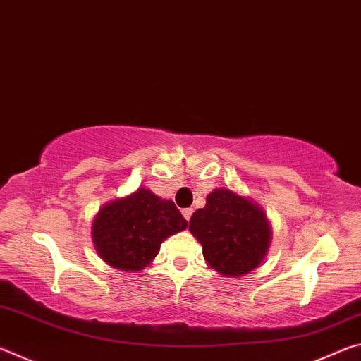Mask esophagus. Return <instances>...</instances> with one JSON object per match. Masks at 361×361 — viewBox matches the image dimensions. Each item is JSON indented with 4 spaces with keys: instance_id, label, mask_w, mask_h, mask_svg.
I'll return each mask as SVG.
<instances>
[{
    "instance_id": "1",
    "label": "esophagus",
    "mask_w": 361,
    "mask_h": 361,
    "mask_svg": "<svg viewBox=\"0 0 361 361\" xmlns=\"http://www.w3.org/2000/svg\"><path fill=\"white\" fill-rule=\"evenodd\" d=\"M183 216L186 218V221H189V219H191V216H192V209H185V210H183Z\"/></svg>"
}]
</instances>
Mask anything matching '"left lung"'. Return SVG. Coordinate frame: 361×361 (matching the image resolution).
<instances>
[{
	"label": "left lung",
	"mask_w": 361,
	"mask_h": 361,
	"mask_svg": "<svg viewBox=\"0 0 361 361\" xmlns=\"http://www.w3.org/2000/svg\"><path fill=\"white\" fill-rule=\"evenodd\" d=\"M189 231L221 276H245L264 258L271 239L264 212L229 189H215L192 213Z\"/></svg>",
	"instance_id": "8db88e82"
}]
</instances>
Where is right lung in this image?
Returning a JSON list of instances; mask_svg holds the SVG:
<instances>
[{
	"label": "right lung",
	"instance_id": "1",
	"mask_svg": "<svg viewBox=\"0 0 361 361\" xmlns=\"http://www.w3.org/2000/svg\"><path fill=\"white\" fill-rule=\"evenodd\" d=\"M188 228L172 200H162L148 189L103 207L92 234L95 247L109 266L121 271H142L169 235Z\"/></svg>",
	"mask_w": 361,
	"mask_h": 361
}]
</instances>
